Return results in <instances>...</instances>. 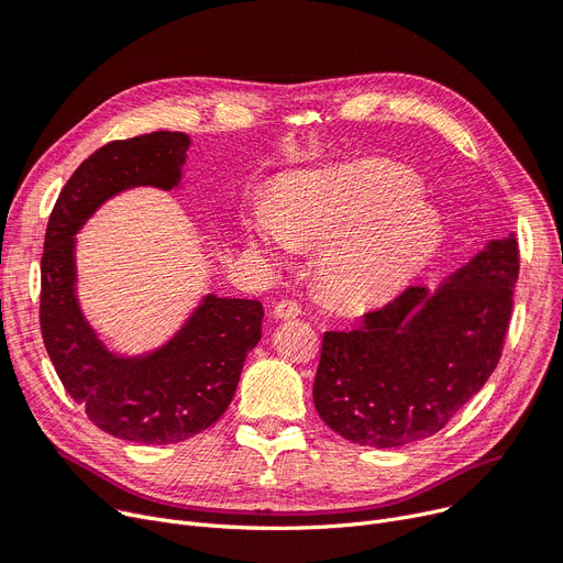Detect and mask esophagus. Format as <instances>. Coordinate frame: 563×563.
<instances>
[{
    "mask_svg": "<svg viewBox=\"0 0 563 563\" xmlns=\"http://www.w3.org/2000/svg\"><path fill=\"white\" fill-rule=\"evenodd\" d=\"M273 313H275V318L288 320V318H298V316H302V307H300V302H296V300H282V302H277V305H275Z\"/></svg>",
    "mask_w": 563,
    "mask_h": 563,
    "instance_id": "obj_1",
    "label": "esophagus"
}]
</instances>
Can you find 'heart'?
Instances as JSON below:
<instances>
[{"instance_id": "obj_1", "label": "heart", "mask_w": 563, "mask_h": 563, "mask_svg": "<svg viewBox=\"0 0 563 563\" xmlns=\"http://www.w3.org/2000/svg\"><path fill=\"white\" fill-rule=\"evenodd\" d=\"M421 180L391 165L309 172L288 178L271 210L247 222V245L279 261L323 243L316 275L343 305L383 300L406 286L440 247L442 220L421 199Z\"/></svg>"}]
</instances>
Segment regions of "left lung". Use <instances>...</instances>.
Here are the masks:
<instances>
[{"instance_id":"left-lung-1","label":"left lung","mask_w":563,"mask_h":563,"mask_svg":"<svg viewBox=\"0 0 563 563\" xmlns=\"http://www.w3.org/2000/svg\"><path fill=\"white\" fill-rule=\"evenodd\" d=\"M518 271L511 233L490 240L438 290L410 286L355 330L325 332L313 380L320 419L376 449L442 431L501 357Z\"/></svg>"}]
</instances>
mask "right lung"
<instances>
[{
	"mask_svg": "<svg viewBox=\"0 0 563 563\" xmlns=\"http://www.w3.org/2000/svg\"><path fill=\"white\" fill-rule=\"evenodd\" d=\"M190 148L183 132L104 144L64 185L41 258V334L57 376L87 417L119 440L174 444L216 423L261 339L258 300L206 296L163 347L137 357L107 351L75 298V233L128 187L172 190Z\"/></svg>",
	"mask_w": 563,
	"mask_h": 563,
	"instance_id": "right-lung-1",
	"label": "right lung"
}]
</instances>
